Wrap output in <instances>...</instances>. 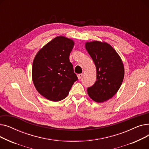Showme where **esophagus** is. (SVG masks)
I'll use <instances>...</instances> for the list:
<instances>
[{
  "label": "esophagus",
  "mask_w": 149,
  "mask_h": 149,
  "mask_svg": "<svg viewBox=\"0 0 149 149\" xmlns=\"http://www.w3.org/2000/svg\"><path fill=\"white\" fill-rule=\"evenodd\" d=\"M77 77H78V79H79V80H80L81 78H82V77H83V74H78L77 75Z\"/></svg>",
  "instance_id": "obj_1"
}]
</instances>
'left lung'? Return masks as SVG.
I'll return each mask as SVG.
<instances>
[{
	"mask_svg": "<svg viewBox=\"0 0 149 149\" xmlns=\"http://www.w3.org/2000/svg\"><path fill=\"white\" fill-rule=\"evenodd\" d=\"M85 46L97 69V80L88 88V95L93 101L102 103L120 89L124 76V65L118 53L106 42H87Z\"/></svg>",
	"mask_w": 149,
	"mask_h": 149,
	"instance_id": "1",
	"label": "left lung"
}]
</instances>
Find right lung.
Listing matches in <instances>:
<instances>
[{"label": "right lung", "instance_id": "1", "mask_svg": "<svg viewBox=\"0 0 149 149\" xmlns=\"http://www.w3.org/2000/svg\"><path fill=\"white\" fill-rule=\"evenodd\" d=\"M74 45L71 39L58 36L36 54L32 67L33 81L38 93L46 99L63 100L78 80L69 58Z\"/></svg>", "mask_w": 149, "mask_h": 149}]
</instances>
